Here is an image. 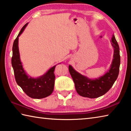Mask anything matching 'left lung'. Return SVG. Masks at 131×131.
I'll use <instances>...</instances> for the list:
<instances>
[{"instance_id": "obj_1", "label": "left lung", "mask_w": 131, "mask_h": 131, "mask_svg": "<svg viewBox=\"0 0 131 131\" xmlns=\"http://www.w3.org/2000/svg\"><path fill=\"white\" fill-rule=\"evenodd\" d=\"M110 41L114 49L113 58L110 68L103 76L90 79L77 72L70 65L69 66V71L74 83L75 88L80 96L89 98H96L102 96L112 88L118 77L120 55L118 44L114 34Z\"/></svg>"}]
</instances>
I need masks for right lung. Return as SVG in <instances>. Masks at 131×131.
<instances>
[{
	"instance_id": "right-lung-1",
	"label": "right lung",
	"mask_w": 131,
	"mask_h": 131,
	"mask_svg": "<svg viewBox=\"0 0 131 131\" xmlns=\"http://www.w3.org/2000/svg\"><path fill=\"white\" fill-rule=\"evenodd\" d=\"M28 24V23H26L22 28L13 43L12 65L14 70L15 81L24 92L32 98L42 99L49 96L54 91L55 78L54 72L57 65L50 68L42 76L35 78L26 73L21 61L18 39Z\"/></svg>"
}]
</instances>
